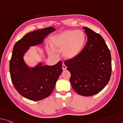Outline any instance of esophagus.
Masks as SVG:
<instances>
[{"instance_id": "obj_1", "label": "esophagus", "mask_w": 123, "mask_h": 123, "mask_svg": "<svg viewBox=\"0 0 123 123\" xmlns=\"http://www.w3.org/2000/svg\"><path fill=\"white\" fill-rule=\"evenodd\" d=\"M66 68H67L66 66L64 63L62 64V69H63V70H65V69H66Z\"/></svg>"}]
</instances>
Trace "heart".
<instances>
[{"mask_svg":"<svg viewBox=\"0 0 123 123\" xmlns=\"http://www.w3.org/2000/svg\"><path fill=\"white\" fill-rule=\"evenodd\" d=\"M86 40L85 33L81 30H66L52 38L51 46L56 51H63V55L66 58H72L77 56L83 50ZM49 53L54 55L51 51Z\"/></svg>","mask_w":123,"mask_h":123,"instance_id":"heart-1","label":"heart"}]
</instances>
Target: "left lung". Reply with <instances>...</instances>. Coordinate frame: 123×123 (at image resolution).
<instances>
[{"mask_svg":"<svg viewBox=\"0 0 123 123\" xmlns=\"http://www.w3.org/2000/svg\"><path fill=\"white\" fill-rule=\"evenodd\" d=\"M87 42L77 56L66 60L65 65L71 73L70 82L76 93L91 96L107 85L111 73V52L102 36L84 27Z\"/></svg>","mask_w":123,"mask_h":123,"instance_id":"left-lung-1","label":"left lung"}]
</instances>
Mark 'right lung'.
Segmentation results:
<instances>
[{
    "label": "right lung",
    "instance_id": "add662e5",
    "mask_svg": "<svg viewBox=\"0 0 123 123\" xmlns=\"http://www.w3.org/2000/svg\"><path fill=\"white\" fill-rule=\"evenodd\" d=\"M55 30L53 27H49L27 33L13 47L9 64L11 79L16 90L28 99L40 100L49 97L62 73L60 61L54 66H42L40 63L30 68L23 59L30 46L41 43L46 36Z\"/></svg>",
    "mask_w": 123,
    "mask_h": 123
}]
</instances>
